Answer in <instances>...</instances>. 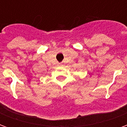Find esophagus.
Segmentation results:
<instances>
[{
	"instance_id": "obj_1",
	"label": "esophagus",
	"mask_w": 127,
	"mask_h": 127,
	"mask_svg": "<svg viewBox=\"0 0 127 127\" xmlns=\"http://www.w3.org/2000/svg\"><path fill=\"white\" fill-rule=\"evenodd\" d=\"M58 64H59V65H61V64H60V63Z\"/></svg>"
}]
</instances>
